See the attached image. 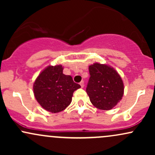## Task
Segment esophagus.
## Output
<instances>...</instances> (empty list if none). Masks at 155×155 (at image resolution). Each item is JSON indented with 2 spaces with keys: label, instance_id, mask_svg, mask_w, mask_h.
Listing matches in <instances>:
<instances>
[{
  "label": "esophagus",
  "instance_id": "obj_1",
  "mask_svg": "<svg viewBox=\"0 0 155 155\" xmlns=\"http://www.w3.org/2000/svg\"><path fill=\"white\" fill-rule=\"evenodd\" d=\"M80 85H81V88L84 87V81H81V82H80Z\"/></svg>",
  "mask_w": 155,
  "mask_h": 155
}]
</instances>
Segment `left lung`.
Listing matches in <instances>:
<instances>
[{
	"label": "left lung",
	"instance_id": "8db88e82",
	"mask_svg": "<svg viewBox=\"0 0 155 155\" xmlns=\"http://www.w3.org/2000/svg\"><path fill=\"white\" fill-rule=\"evenodd\" d=\"M90 77L86 92L91 103L101 110H110L122 99L123 81L113 68L100 63L89 66Z\"/></svg>",
	"mask_w": 155,
	"mask_h": 155
}]
</instances>
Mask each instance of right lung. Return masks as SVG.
<instances>
[{
  "mask_svg": "<svg viewBox=\"0 0 155 155\" xmlns=\"http://www.w3.org/2000/svg\"><path fill=\"white\" fill-rule=\"evenodd\" d=\"M62 65L48 66L39 74L33 84L35 99L51 113L65 109L72 101L73 93L81 87L71 76L63 74Z\"/></svg>",
  "mask_w": 155,
  "mask_h": 155,
  "instance_id": "obj_1",
  "label": "right lung"
}]
</instances>
